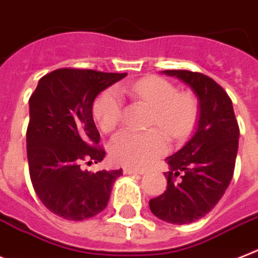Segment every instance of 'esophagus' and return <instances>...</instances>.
<instances>
[{"instance_id": "1", "label": "esophagus", "mask_w": 258, "mask_h": 258, "mask_svg": "<svg viewBox=\"0 0 258 258\" xmlns=\"http://www.w3.org/2000/svg\"><path fill=\"white\" fill-rule=\"evenodd\" d=\"M144 169H134V167H124V174H144Z\"/></svg>"}]
</instances>
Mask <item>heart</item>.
<instances>
[{
	"mask_svg": "<svg viewBox=\"0 0 258 258\" xmlns=\"http://www.w3.org/2000/svg\"><path fill=\"white\" fill-rule=\"evenodd\" d=\"M121 95L141 100L152 108L149 124L161 127L175 141H182L197 122V97L190 92H178L176 87L159 76H148L134 83H121L116 88L100 93L95 100L92 113L100 129L113 131L121 120ZM110 155L118 163L146 166L167 152V140L158 129L136 132L124 129L110 141Z\"/></svg>",
	"mask_w": 258,
	"mask_h": 258,
	"instance_id": "heart-1",
	"label": "heart"
}]
</instances>
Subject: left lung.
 I'll return each mask as SVG.
<instances>
[{
  "label": "left lung",
  "instance_id": "left-lung-1",
  "mask_svg": "<svg viewBox=\"0 0 258 258\" xmlns=\"http://www.w3.org/2000/svg\"><path fill=\"white\" fill-rule=\"evenodd\" d=\"M188 84L199 97V122L191 140L167 158L165 192L149 202L153 214L171 224L199 220L218 204L231 183L240 129L228 93L210 76L166 70Z\"/></svg>",
  "mask_w": 258,
  "mask_h": 258
}]
</instances>
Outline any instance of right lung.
I'll return each mask as SVG.
<instances>
[{"label":"right lung","instance_id":"obj_1","mask_svg":"<svg viewBox=\"0 0 258 258\" xmlns=\"http://www.w3.org/2000/svg\"><path fill=\"white\" fill-rule=\"evenodd\" d=\"M126 74L59 68L44 75L30 96L27 162L34 191L52 214L66 220L93 218L109 201L121 170L91 172L105 149L92 117L96 96Z\"/></svg>","mask_w":258,"mask_h":258}]
</instances>
